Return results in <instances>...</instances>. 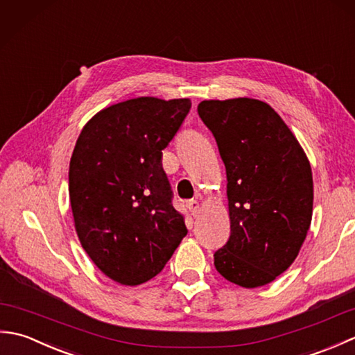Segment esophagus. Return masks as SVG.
<instances>
[{"instance_id":"obj_1","label":"esophagus","mask_w":355,"mask_h":355,"mask_svg":"<svg viewBox=\"0 0 355 355\" xmlns=\"http://www.w3.org/2000/svg\"><path fill=\"white\" fill-rule=\"evenodd\" d=\"M187 209L192 214V216H197L200 214V202L197 200H191L187 201Z\"/></svg>"}]
</instances>
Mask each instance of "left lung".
Segmentation results:
<instances>
[{"mask_svg": "<svg viewBox=\"0 0 355 355\" xmlns=\"http://www.w3.org/2000/svg\"><path fill=\"white\" fill-rule=\"evenodd\" d=\"M225 166L230 238L215 268L244 288L267 285L297 258L313 218L310 160L268 103L236 97L202 101Z\"/></svg>", "mask_w": 355, "mask_h": 355, "instance_id": "8db88e82", "label": "left lung"}]
</instances>
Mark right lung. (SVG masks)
<instances>
[{"mask_svg":"<svg viewBox=\"0 0 355 355\" xmlns=\"http://www.w3.org/2000/svg\"><path fill=\"white\" fill-rule=\"evenodd\" d=\"M191 107L189 99L137 97L101 110L79 134L69 171L74 229L89 259L117 284L148 282L186 236L162 150Z\"/></svg>","mask_w":355,"mask_h":355,"instance_id":"obj_1","label":"right lung"}]
</instances>
